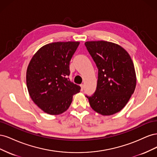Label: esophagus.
Instances as JSON below:
<instances>
[{
	"label": "esophagus",
	"instance_id": "obj_1",
	"mask_svg": "<svg viewBox=\"0 0 157 157\" xmlns=\"http://www.w3.org/2000/svg\"><path fill=\"white\" fill-rule=\"evenodd\" d=\"M80 87H81V91H83V90H84V84H80Z\"/></svg>",
	"mask_w": 157,
	"mask_h": 157
}]
</instances>
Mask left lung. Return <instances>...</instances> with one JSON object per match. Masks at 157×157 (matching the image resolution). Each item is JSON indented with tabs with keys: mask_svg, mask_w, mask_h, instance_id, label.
Instances as JSON below:
<instances>
[{
	"mask_svg": "<svg viewBox=\"0 0 157 157\" xmlns=\"http://www.w3.org/2000/svg\"><path fill=\"white\" fill-rule=\"evenodd\" d=\"M85 46L98 69L96 92L86 96L90 107L100 115H114L125 107L134 92V63L127 51L113 42L87 41Z\"/></svg>",
	"mask_w": 157,
	"mask_h": 157,
	"instance_id": "left-lung-1",
	"label": "left lung"
}]
</instances>
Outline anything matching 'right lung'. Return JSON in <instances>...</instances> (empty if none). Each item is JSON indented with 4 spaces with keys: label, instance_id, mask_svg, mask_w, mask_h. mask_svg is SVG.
Wrapping results in <instances>:
<instances>
[{
    "label": "right lung",
    "instance_id": "right-lung-1",
    "mask_svg": "<svg viewBox=\"0 0 157 157\" xmlns=\"http://www.w3.org/2000/svg\"><path fill=\"white\" fill-rule=\"evenodd\" d=\"M79 42H57L46 44L33 56L26 73L29 96L44 113L52 115L66 111L80 86L71 82L69 63Z\"/></svg>",
    "mask_w": 157,
    "mask_h": 157
}]
</instances>
